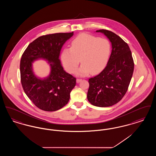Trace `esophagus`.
Returning <instances> with one entry per match:
<instances>
[{"mask_svg": "<svg viewBox=\"0 0 156 156\" xmlns=\"http://www.w3.org/2000/svg\"><path fill=\"white\" fill-rule=\"evenodd\" d=\"M82 79H79V78L76 79V82H77V83H80Z\"/></svg>", "mask_w": 156, "mask_h": 156, "instance_id": "34e87169", "label": "esophagus"}]
</instances>
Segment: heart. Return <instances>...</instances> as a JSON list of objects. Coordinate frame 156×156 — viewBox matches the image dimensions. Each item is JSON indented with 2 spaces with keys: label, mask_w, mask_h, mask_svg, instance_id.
I'll use <instances>...</instances> for the list:
<instances>
[{
  "label": "heart",
  "mask_w": 156,
  "mask_h": 156,
  "mask_svg": "<svg viewBox=\"0 0 156 156\" xmlns=\"http://www.w3.org/2000/svg\"><path fill=\"white\" fill-rule=\"evenodd\" d=\"M111 52V44L106 38L81 33L71 41V47H66L61 52V58L64 66L70 73L76 72L80 76L97 74L106 66Z\"/></svg>",
  "instance_id": "b5f03b06"
}]
</instances>
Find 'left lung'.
I'll return each instance as SVG.
<instances>
[{
	"label": "left lung",
	"mask_w": 156,
	"mask_h": 156,
	"mask_svg": "<svg viewBox=\"0 0 156 156\" xmlns=\"http://www.w3.org/2000/svg\"><path fill=\"white\" fill-rule=\"evenodd\" d=\"M104 34L112 44V52L104 70L89 78L87 98L92 105L108 107L117 104L124 97L134 70L133 59L128 44L109 30H97Z\"/></svg>",
	"instance_id": "1"
}]
</instances>
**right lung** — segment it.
Listing matches in <instances>:
<instances>
[{
	"instance_id": "add662e5",
	"label": "right lung",
	"mask_w": 156,
	"mask_h": 156,
	"mask_svg": "<svg viewBox=\"0 0 156 156\" xmlns=\"http://www.w3.org/2000/svg\"><path fill=\"white\" fill-rule=\"evenodd\" d=\"M73 35L74 32L42 36L31 43L23 54L20 64L23 88L41 110L57 111L69 100L76 78L64 70L59 57L62 47ZM38 59L47 60L51 66L50 74L44 79L37 77L32 70V62Z\"/></svg>"
}]
</instances>
